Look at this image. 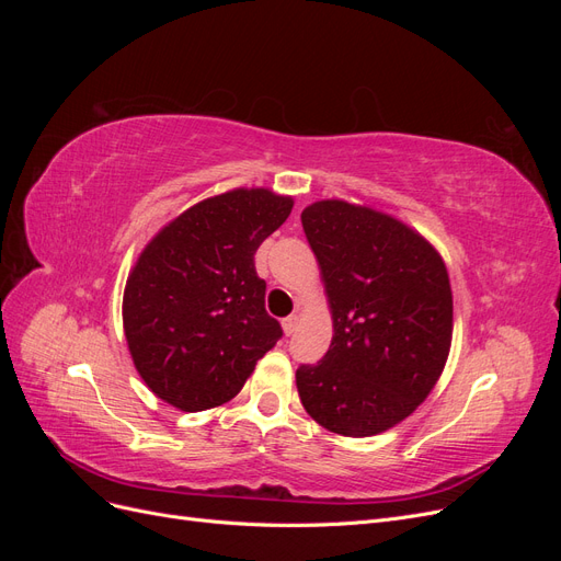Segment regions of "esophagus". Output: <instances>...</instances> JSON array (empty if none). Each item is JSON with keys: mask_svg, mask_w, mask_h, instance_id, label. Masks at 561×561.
<instances>
[{"mask_svg": "<svg viewBox=\"0 0 561 561\" xmlns=\"http://www.w3.org/2000/svg\"><path fill=\"white\" fill-rule=\"evenodd\" d=\"M297 325H299V316H297V313H293V316H287V318H283V332H285L287 336H290V334H295Z\"/></svg>", "mask_w": 561, "mask_h": 561, "instance_id": "esophagus-1", "label": "esophagus"}]
</instances>
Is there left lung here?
Listing matches in <instances>:
<instances>
[{
	"mask_svg": "<svg viewBox=\"0 0 561 561\" xmlns=\"http://www.w3.org/2000/svg\"><path fill=\"white\" fill-rule=\"evenodd\" d=\"M332 313V344L297 369L307 414L330 433L371 437L431 396L447 365L454 299L443 254L402 219L322 198L301 210Z\"/></svg>",
	"mask_w": 561,
	"mask_h": 561,
	"instance_id": "8db88e82",
	"label": "left lung"
}]
</instances>
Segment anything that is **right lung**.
<instances>
[{"label": "right lung", "instance_id": "obj_1", "mask_svg": "<svg viewBox=\"0 0 561 561\" xmlns=\"http://www.w3.org/2000/svg\"><path fill=\"white\" fill-rule=\"evenodd\" d=\"M295 198L236 186L163 225L124 287V334L147 388L182 412L222 407L283 330L264 309L254 252Z\"/></svg>", "mask_w": 561, "mask_h": 561}]
</instances>
